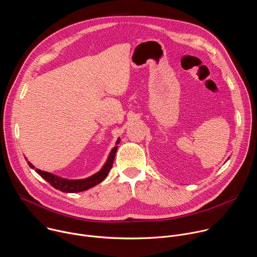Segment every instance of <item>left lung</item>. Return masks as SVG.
<instances>
[{
    "mask_svg": "<svg viewBox=\"0 0 257 257\" xmlns=\"http://www.w3.org/2000/svg\"><path fill=\"white\" fill-rule=\"evenodd\" d=\"M229 159H230V158H228V160H229Z\"/></svg>",
    "mask_w": 257,
    "mask_h": 257,
    "instance_id": "8db88e82",
    "label": "left lung"
}]
</instances>
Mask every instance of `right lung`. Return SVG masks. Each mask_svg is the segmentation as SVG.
<instances>
[{
  "label": "right lung",
  "mask_w": 257,
  "mask_h": 257,
  "mask_svg": "<svg viewBox=\"0 0 257 257\" xmlns=\"http://www.w3.org/2000/svg\"><path fill=\"white\" fill-rule=\"evenodd\" d=\"M119 143H120V137L116 141V146H114V148L111 150V152H109L108 157H107L105 163L103 164V166L101 167V169L98 172H96L95 174H93L87 178H84V179H77V180L66 179V178L57 176L55 174H52V173H49L46 171H42L40 169L34 170V166L27 160L26 161H27V164L29 165V167L31 169H33L42 178H44L46 181H48L54 188H56L62 192H66V193L82 192V191H85V190L99 184L100 182H102L106 178V176L108 175V172L111 171V169L113 167Z\"/></svg>",
  "instance_id": "right-lung-1"
}]
</instances>
